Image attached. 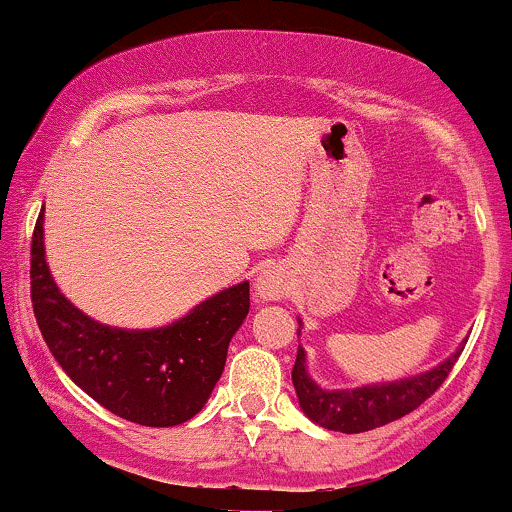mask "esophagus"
I'll use <instances>...</instances> for the list:
<instances>
[{
  "mask_svg": "<svg viewBox=\"0 0 512 512\" xmlns=\"http://www.w3.org/2000/svg\"><path fill=\"white\" fill-rule=\"evenodd\" d=\"M285 292H287V275L283 273V268L268 266L266 271H261V275L256 278L258 300L263 302L280 300V297H285Z\"/></svg>",
  "mask_w": 512,
  "mask_h": 512,
  "instance_id": "1",
  "label": "esophagus"
}]
</instances>
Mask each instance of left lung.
Segmentation results:
<instances>
[{
  "mask_svg": "<svg viewBox=\"0 0 512 512\" xmlns=\"http://www.w3.org/2000/svg\"><path fill=\"white\" fill-rule=\"evenodd\" d=\"M462 350L464 348H459L452 358H447L435 370L409 377V380L326 392L309 380L307 370H304V350L297 348L292 384H295L302 411L321 428L338 430V433H365V430L399 421L401 416L418 409L423 401L430 399L438 392L440 384L447 380Z\"/></svg>",
  "mask_w": 512,
  "mask_h": 512,
  "instance_id": "obj_1",
  "label": "left lung"
}]
</instances>
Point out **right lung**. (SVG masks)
<instances>
[{
  "label": "right lung",
  "instance_id": "1",
  "mask_svg": "<svg viewBox=\"0 0 512 512\" xmlns=\"http://www.w3.org/2000/svg\"><path fill=\"white\" fill-rule=\"evenodd\" d=\"M31 302L50 353L77 387L125 421L169 428L203 409L220 380L229 341L249 314V283L222 290L164 329H111L57 290L40 212L31 239Z\"/></svg>",
  "mask_w": 512,
  "mask_h": 512
}]
</instances>
